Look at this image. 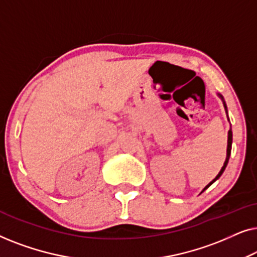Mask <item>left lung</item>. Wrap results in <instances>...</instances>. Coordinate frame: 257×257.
<instances>
[{
	"label": "left lung",
	"mask_w": 257,
	"mask_h": 257,
	"mask_svg": "<svg viewBox=\"0 0 257 257\" xmlns=\"http://www.w3.org/2000/svg\"><path fill=\"white\" fill-rule=\"evenodd\" d=\"M217 96H219L220 98H221V100H222V103H223V106H224V110H226V113H227V117H228V110H227V105H226V101H224V99H223V97H222V94H220V93H217ZM228 121H229V118H228ZM231 143H233V132H231V126H230V128H229V131H228V142H227V156H226V160H224V163H223V166H222V168H221V171L219 172V174L216 175L215 178L213 179L212 181L209 182L208 185L206 186L205 188L202 189V192L205 191V189H207L209 187L210 185L213 184V182H215L217 179H219L221 175H222V173L224 172V170H226V167H227V165H228V161H229V157H230V152H231ZM201 192V193H202Z\"/></svg>",
	"instance_id": "left-lung-1"
}]
</instances>
